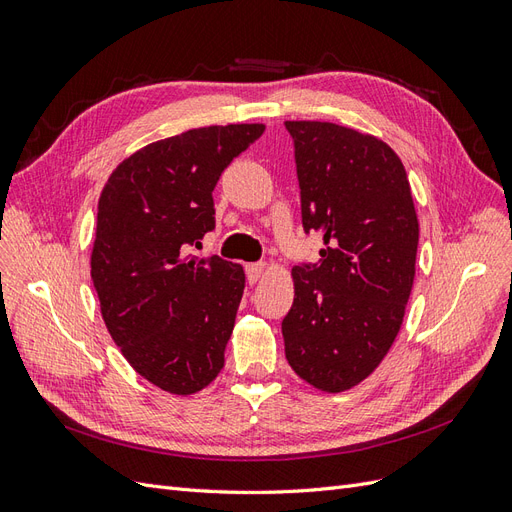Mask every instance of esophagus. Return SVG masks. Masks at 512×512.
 Segmentation results:
<instances>
[{"label": "esophagus", "instance_id": "esophagus-1", "mask_svg": "<svg viewBox=\"0 0 512 512\" xmlns=\"http://www.w3.org/2000/svg\"><path fill=\"white\" fill-rule=\"evenodd\" d=\"M245 273H247V280L254 284L260 280L262 273H265V265H262V262H252V265H245Z\"/></svg>", "mask_w": 512, "mask_h": 512}]
</instances>
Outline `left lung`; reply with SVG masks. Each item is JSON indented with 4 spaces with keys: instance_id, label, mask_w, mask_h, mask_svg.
Here are the masks:
<instances>
[{
    "instance_id": "obj_1",
    "label": "left lung",
    "mask_w": 512,
    "mask_h": 512,
    "mask_svg": "<svg viewBox=\"0 0 512 512\" xmlns=\"http://www.w3.org/2000/svg\"><path fill=\"white\" fill-rule=\"evenodd\" d=\"M316 265L292 269L282 320L294 374L324 393L365 380L393 346L414 282L418 220L406 168L380 138L329 121H286Z\"/></svg>"
}]
</instances>
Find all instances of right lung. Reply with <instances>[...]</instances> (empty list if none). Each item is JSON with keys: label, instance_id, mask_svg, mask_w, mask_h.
I'll return each instance as SVG.
<instances>
[{"label": "right lung", "instance_id": "obj_1", "mask_svg": "<svg viewBox=\"0 0 512 512\" xmlns=\"http://www.w3.org/2000/svg\"><path fill=\"white\" fill-rule=\"evenodd\" d=\"M262 132L228 123L164 138L123 160L100 194L91 280L104 324L136 374L173 395L203 391L224 367L245 273L188 250L215 228L224 168Z\"/></svg>", "mask_w": 512, "mask_h": 512}]
</instances>
